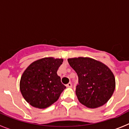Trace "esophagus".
<instances>
[{"label":"esophagus","mask_w":129,"mask_h":129,"mask_svg":"<svg viewBox=\"0 0 129 129\" xmlns=\"http://www.w3.org/2000/svg\"><path fill=\"white\" fill-rule=\"evenodd\" d=\"M66 86H67V87H68V88H71L72 86V85L71 83H68V84H67Z\"/></svg>","instance_id":"obj_1"}]
</instances>
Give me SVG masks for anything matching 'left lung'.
<instances>
[{"label":"left lung","mask_w":129,"mask_h":129,"mask_svg":"<svg viewBox=\"0 0 129 129\" xmlns=\"http://www.w3.org/2000/svg\"><path fill=\"white\" fill-rule=\"evenodd\" d=\"M68 61L78 76L76 94L79 101L90 109L105 104L116 87L114 76L110 68L90 57L70 58Z\"/></svg>","instance_id":"8db88e82"}]
</instances>
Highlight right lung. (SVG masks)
I'll return each instance as SVG.
<instances>
[{
  "label": "right lung",
  "mask_w": 129,
  "mask_h": 129,
  "mask_svg": "<svg viewBox=\"0 0 129 129\" xmlns=\"http://www.w3.org/2000/svg\"><path fill=\"white\" fill-rule=\"evenodd\" d=\"M62 59L45 57L30 64L22 74L20 90L30 105L45 109L57 101L66 86L57 72Z\"/></svg>",
  "instance_id": "right-lung-1"
}]
</instances>
